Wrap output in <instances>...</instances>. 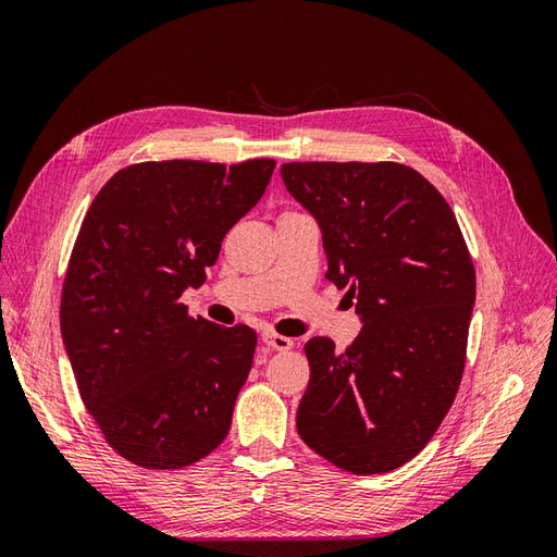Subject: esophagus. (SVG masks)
Returning <instances> with one entry per match:
<instances>
[{
	"label": "esophagus",
	"instance_id": "1",
	"mask_svg": "<svg viewBox=\"0 0 557 557\" xmlns=\"http://www.w3.org/2000/svg\"><path fill=\"white\" fill-rule=\"evenodd\" d=\"M262 342L267 346L276 348V350H290L293 348L290 336H283V334H276V332H262Z\"/></svg>",
	"mask_w": 557,
	"mask_h": 557
}]
</instances>
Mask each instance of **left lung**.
<instances>
[{
    "label": "left lung",
    "instance_id": "obj_1",
    "mask_svg": "<svg viewBox=\"0 0 557 557\" xmlns=\"http://www.w3.org/2000/svg\"><path fill=\"white\" fill-rule=\"evenodd\" d=\"M281 176L323 230L325 278L362 318L344 352L307 342L297 432L334 467L385 474L425 448L458 395L474 262L448 201L407 164L285 162Z\"/></svg>",
    "mask_w": 557,
    "mask_h": 557
}]
</instances>
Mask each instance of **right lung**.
Listing matches in <instances>:
<instances>
[{"mask_svg":"<svg viewBox=\"0 0 557 557\" xmlns=\"http://www.w3.org/2000/svg\"><path fill=\"white\" fill-rule=\"evenodd\" d=\"M276 162H139L83 218L60 325L83 404L107 444L144 469H181L223 444L258 334L190 318L230 227L258 205Z\"/></svg>","mask_w":557,"mask_h":557,"instance_id":"add662e5","label":"right lung"}]
</instances>
